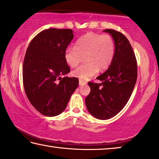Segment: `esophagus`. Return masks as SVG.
I'll list each match as a JSON object with an SVG mask.
<instances>
[{
	"mask_svg": "<svg viewBox=\"0 0 159 159\" xmlns=\"http://www.w3.org/2000/svg\"><path fill=\"white\" fill-rule=\"evenodd\" d=\"M85 84H86V83H85V81H83V80H79V85H84Z\"/></svg>",
	"mask_w": 159,
	"mask_h": 159,
	"instance_id": "1",
	"label": "esophagus"
}]
</instances>
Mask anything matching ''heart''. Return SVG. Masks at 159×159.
Masks as SVG:
<instances>
[{
    "instance_id": "heart-1",
    "label": "heart",
    "mask_w": 159,
    "mask_h": 159,
    "mask_svg": "<svg viewBox=\"0 0 159 159\" xmlns=\"http://www.w3.org/2000/svg\"><path fill=\"white\" fill-rule=\"evenodd\" d=\"M115 55V42L109 34L88 33L77 40L75 47H67L64 59L70 67H75L85 57V64L73 70L72 75L81 80H88L98 70L107 69Z\"/></svg>"
}]
</instances>
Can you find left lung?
<instances>
[{"mask_svg": "<svg viewBox=\"0 0 159 159\" xmlns=\"http://www.w3.org/2000/svg\"><path fill=\"white\" fill-rule=\"evenodd\" d=\"M103 32L111 35L115 42V55L106 71L97 77L100 84L89 82L90 93L85 98L90 114L97 119H110L127 104L137 79V64L129 40L114 30Z\"/></svg>", "mask_w": 159, "mask_h": 159, "instance_id": "8db88e82", "label": "left lung"}]
</instances>
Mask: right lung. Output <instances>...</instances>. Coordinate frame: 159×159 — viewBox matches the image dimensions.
I'll return each mask as SVG.
<instances>
[{"label": "right lung", "instance_id": "add662e5", "mask_svg": "<svg viewBox=\"0 0 159 159\" xmlns=\"http://www.w3.org/2000/svg\"><path fill=\"white\" fill-rule=\"evenodd\" d=\"M73 38L72 30H45L34 37L25 54L22 66L25 93L32 106L47 117L64 112L79 86L77 78L61 77L70 72L64 52Z\"/></svg>", "mask_w": 159, "mask_h": 159}]
</instances>
